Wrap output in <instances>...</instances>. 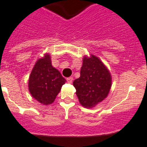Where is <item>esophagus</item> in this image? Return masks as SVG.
Listing matches in <instances>:
<instances>
[{
    "mask_svg": "<svg viewBox=\"0 0 147 147\" xmlns=\"http://www.w3.org/2000/svg\"><path fill=\"white\" fill-rule=\"evenodd\" d=\"M67 82L69 83V84H71L72 82V81H73V78L72 77H69V78H67Z\"/></svg>",
    "mask_w": 147,
    "mask_h": 147,
    "instance_id": "34e87169",
    "label": "esophagus"
}]
</instances>
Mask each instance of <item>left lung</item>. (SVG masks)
Here are the masks:
<instances>
[{
  "label": "left lung",
  "instance_id": "left-lung-1",
  "mask_svg": "<svg viewBox=\"0 0 147 147\" xmlns=\"http://www.w3.org/2000/svg\"><path fill=\"white\" fill-rule=\"evenodd\" d=\"M79 102L85 107H94L109 93L111 77L98 57L92 55L83 59L80 77L73 82Z\"/></svg>",
  "mask_w": 147,
  "mask_h": 147
}]
</instances>
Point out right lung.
Listing matches in <instances>:
<instances>
[{"label": "right lung", "instance_id": "1", "mask_svg": "<svg viewBox=\"0 0 147 147\" xmlns=\"http://www.w3.org/2000/svg\"><path fill=\"white\" fill-rule=\"evenodd\" d=\"M65 82L59 71L52 65L50 55L40 59L33 67L29 78V91L42 105H50Z\"/></svg>", "mask_w": 147, "mask_h": 147}]
</instances>
